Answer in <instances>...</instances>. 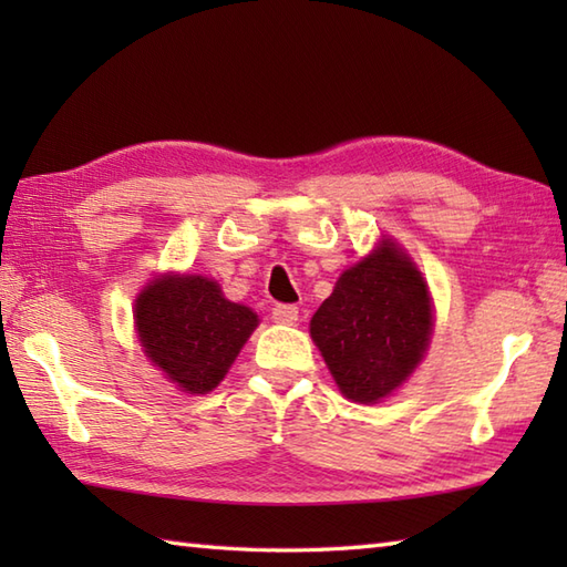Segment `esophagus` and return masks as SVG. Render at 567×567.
Returning a JSON list of instances; mask_svg holds the SVG:
<instances>
[{"instance_id":"1","label":"esophagus","mask_w":567,"mask_h":567,"mask_svg":"<svg viewBox=\"0 0 567 567\" xmlns=\"http://www.w3.org/2000/svg\"><path fill=\"white\" fill-rule=\"evenodd\" d=\"M297 317H299V309L292 305H275L272 307V319L277 323H287V327H292V323H297Z\"/></svg>"}]
</instances>
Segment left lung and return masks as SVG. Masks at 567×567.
Listing matches in <instances>:
<instances>
[{"label": "left lung", "mask_w": 567, "mask_h": 567, "mask_svg": "<svg viewBox=\"0 0 567 567\" xmlns=\"http://www.w3.org/2000/svg\"><path fill=\"white\" fill-rule=\"evenodd\" d=\"M426 282L390 240L348 268L311 317V339L341 392L372 404L412 375L431 336Z\"/></svg>", "instance_id": "left-lung-1"}]
</instances>
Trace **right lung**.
<instances>
[{
  "instance_id": "add662e5",
  "label": "right lung",
  "mask_w": 567,
  "mask_h": 567,
  "mask_svg": "<svg viewBox=\"0 0 567 567\" xmlns=\"http://www.w3.org/2000/svg\"><path fill=\"white\" fill-rule=\"evenodd\" d=\"M256 327V311L228 302L219 285L199 275L153 280L136 302L146 355L192 394L221 382Z\"/></svg>"
}]
</instances>
